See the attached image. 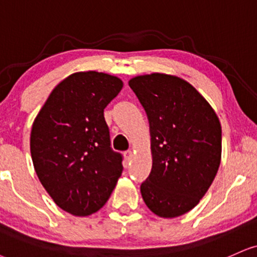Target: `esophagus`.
Returning a JSON list of instances; mask_svg holds the SVG:
<instances>
[{"label":"esophagus","mask_w":257,"mask_h":257,"mask_svg":"<svg viewBox=\"0 0 257 257\" xmlns=\"http://www.w3.org/2000/svg\"><path fill=\"white\" fill-rule=\"evenodd\" d=\"M123 156H125L126 161H131L132 157H134V153H132V151H126V153L123 154Z\"/></svg>","instance_id":"esophagus-1"}]
</instances>
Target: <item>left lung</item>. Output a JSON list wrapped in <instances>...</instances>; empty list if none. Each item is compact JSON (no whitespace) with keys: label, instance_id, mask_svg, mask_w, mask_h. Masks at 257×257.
<instances>
[{"label":"left lung","instance_id":"left-lung-1","mask_svg":"<svg viewBox=\"0 0 257 257\" xmlns=\"http://www.w3.org/2000/svg\"><path fill=\"white\" fill-rule=\"evenodd\" d=\"M128 84L150 127L153 168L141 186L143 200L158 217H180L199 204L219 169V118L179 76L153 72L132 77Z\"/></svg>","mask_w":257,"mask_h":257}]
</instances>
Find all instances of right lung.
Listing matches in <instances>:
<instances>
[{
    "mask_svg": "<svg viewBox=\"0 0 257 257\" xmlns=\"http://www.w3.org/2000/svg\"><path fill=\"white\" fill-rule=\"evenodd\" d=\"M122 87L119 77L106 72H74L53 88L32 125L38 179L72 216L99 211L121 176L122 158L110 149L103 109Z\"/></svg>",
    "mask_w": 257,
    "mask_h": 257,
    "instance_id": "right-lung-1",
    "label": "right lung"
}]
</instances>
